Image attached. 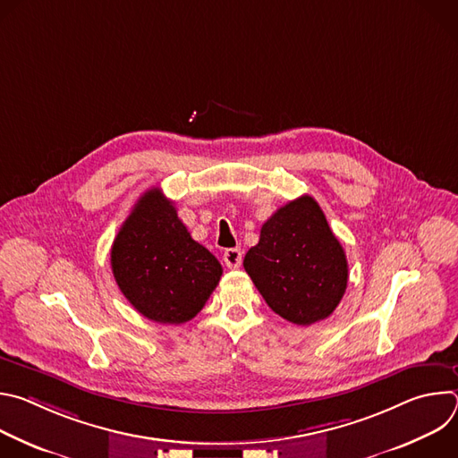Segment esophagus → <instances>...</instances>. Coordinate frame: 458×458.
<instances>
[{
  "mask_svg": "<svg viewBox=\"0 0 458 458\" xmlns=\"http://www.w3.org/2000/svg\"><path fill=\"white\" fill-rule=\"evenodd\" d=\"M223 259H225V265L230 270H237L242 263V251L239 248H228V250H225Z\"/></svg>",
  "mask_w": 458,
  "mask_h": 458,
  "instance_id": "1",
  "label": "esophagus"
}]
</instances>
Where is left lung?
Masks as SVG:
<instances>
[{"mask_svg":"<svg viewBox=\"0 0 458 458\" xmlns=\"http://www.w3.org/2000/svg\"><path fill=\"white\" fill-rule=\"evenodd\" d=\"M242 265L267 304L299 326L330 317L348 284L346 253L310 195L263 225Z\"/></svg>","mask_w":458,"mask_h":458,"instance_id":"left-lung-1","label":"left lung"}]
</instances>
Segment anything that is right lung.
Instances as JSON below:
<instances>
[{
  "label": "right lung",
  "instance_id": "right-lung-1",
  "mask_svg": "<svg viewBox=\"0 0 458 458\" xmlns=\"http://www.w3.org/2000/svg\"><path fill=\"white\" fill-rule=\"evenodd\" d=\"M110 265L128 302L161 324L193 318L223 276L219 260L190 237L159 188L145 191L119 228Z\"/></svg>",
  "mask_w": 458,
  "mask_h": 458
}]
</instances>
